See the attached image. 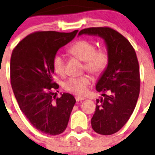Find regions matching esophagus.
I'll list each match as a JSON object with an SVG mask.
<instances>
[{"label":"esophagus","mask_w":155,"mask_h":155,"mask_svg":"<svg viewBox=\"0 0 155 155\" xmlns=\"http://www.w3.org/2000/svg\"><path fill=\"white\" fill-rule=\"evenodd\" d=\"M75 99H76V101H77V102H79V101H84V100H85V97H82L76 96V97H75Z\"/></svg>","instance_id":"obj_1"}]
</instances>
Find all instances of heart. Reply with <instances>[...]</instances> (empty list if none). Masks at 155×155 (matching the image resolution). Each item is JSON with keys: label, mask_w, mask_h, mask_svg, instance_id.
I'll return each instance as SVG.
<instances>
[{"label": "heart", "mask_w": 155, "mask_h": 155, "mask_svg": "<svg viewBox=\"0 0 155 155\" xmlns=\"http://www.w3.org/2000/svg\"><path fill=\"white\" fill-rule=\"evenodd\" d=\"M68 51L72 56L84 61L83 69L93 76L102 74L109 64V54L107 48H101L96 50L95 45L87 40H77L68 48ZM52 65L56 74L61 76L64 73L65 61L61 55L55 54L54 56ZM90 83V77L84 75L68 79L64 82L63 87L67 91L83 95L86 93Z\"/></svg>", "instance_id": "obj_1"}]
</instances>
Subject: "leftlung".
<instances>
[{"label": "left lung", "mask_w": 155, "mask_h": 155, "mask_svg": "<svg viewBox=\"0 0 155 155\" xmlns=\"http://www.w3.org/2000/svg\"><path fill=\"white\" fill-rule=\"evenodd\" d=\"M82 34L104 39L109 51V64L96 84L102 97L97 100L91 122L96 133L111 135L126 124L138 100L140 79L137 54L125 37L110 28H89L78 36Z\"/></svg>", "instance_id": "8db88e82"}]
</instances>
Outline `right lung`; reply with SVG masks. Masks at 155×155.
I'll return each mask as SVG.
<instances>
[{
	"instance_id": "obj_1",
	"label": "right lung",
	"mask_w": 155,
	"mask_h": 155,
	"mask_svg": "<svg viewBox=\"0 0 155 155\" xmlns=\"http://www.w3.org/2000/svg\"><path fill=\"white\" fill-rule=\"evenodd\" d=\"M77 32L33 33L18 43L11 55V85L20 109L36 129L48 135L65 130L76 103L69 93L53 96L52 90L59 85L53 82L52 60Z\"/></svg>"
}]
</instances>
